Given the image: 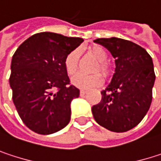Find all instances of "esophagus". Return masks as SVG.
Listing matches in <instances>:
<instances>
[{"label":"esophagus","instance_id":"obj_1","mask_svg":"<svg viewBox=\"0 0 161 161\" xmlns=\"http://www.w3.org/2000/svg\"><path fill=\"white\" fill-rule=\"evenodd\" d=\"M86 90H80V96H81V97H84V96L86 95Z\"/></svg>","mask_w":161,"mask_h":161}]
</instances>
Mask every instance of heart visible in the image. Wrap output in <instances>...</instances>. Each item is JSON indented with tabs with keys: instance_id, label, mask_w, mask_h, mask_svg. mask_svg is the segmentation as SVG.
<instances>
[{
	"instance_id": "b5f03b06",
	"label": "heart",
	"mask_w": 161,
	"mask_h": 161,
	"mask_svg": "<svg viewBox=\"0 0 161 161\" xmlns=\"http://www.w3.org/2000/svg\"><path fill=\"white\" fill-rule=\"evenodd\" d=\"M89 53L100 61V70L103 74H107L108 67L103 62L107 58V54L105 50L102 48L101 47L95 46L89 48ZM78 56H79L78 51L74 50L70 52L64 59V67L69 75H73L76 72ZM103 82V78L102 75L99 73L94 75H84L79 73L72 78V84L80 89H89L91 87L98 86L102 85Z\"/></svg>"
}]
</instances>
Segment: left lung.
Wrapping results in <instances>:
<instances>
[{"mask_svg": "<svg viewBox=\"0 0 161 161\" xmlns=\"http://www.w3.org/2000/svg\"><path fill=\"white\" fill-rule=\"evenodd\" d=\"M94 43L104 47L115 58L112 80L102 93V101L91 109L102 127L125 132L145 117L152 102L156 79L152 58L140 46L120 38H99Z\"/></svg>", "mask_w": 161, "mask_h": 161, "instance_id": "8db88e82", "label": "left lung"}]
</instances>
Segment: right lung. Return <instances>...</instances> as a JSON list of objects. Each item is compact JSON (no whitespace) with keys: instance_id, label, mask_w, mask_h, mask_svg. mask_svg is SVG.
Here are the masks:
<instances>
[{"instance_id":"1","label":"right lung","mask_w":161,"mask_h":161,"mask_svg":"<svg viewBox=\"0 0 161 161\" xmlns=\"http://www.w3.org/2000/svg\"><path fill=\"white\" fill-rule=\"evenodd\" d=\"M84 40L54 32L36 33L16 49L11 62L13 102L23 123L39 134H52L71 120V103L79 89L69 86L66 56Z\"/></svg>"}]
</instances>
